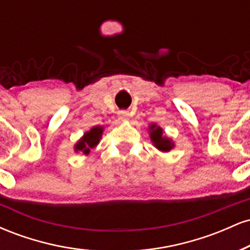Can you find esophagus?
<instances>
[{"label":"esophagus","instance_id":"1","mask_svg":"<svg viewBox=\"0 0 250 250\" xmlns=\"http://www.w3.org/2000/svg\"><path fill=\"white\" fill-rule=\"evenodd\" d=\"M119 117H120V120H121V121H128V120H129V113H128V111H125V110L120 111Z\"/></svg>","mask_w":250,"mask_h":250}]
</instances>
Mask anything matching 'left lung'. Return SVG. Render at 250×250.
Returning a JSON list of instances; mask_svg holds the SVG:
<instances>
[{
	"mask_svg": "<svg viewBox=\"0 0 250 250\" xmlns=\"http://www.w3.org/2000/svg\"><path fill=\"white\" fill-rule=\"evenodd\" d=\"M148 131L154 147L159 149L162 153H168L175 147L173 139L168 137L163 131V129L160 125H157L156 123H150L148 127Z\"/></svg>",
	"mask_w": 250,
	"mask_h": 250,
	"instance_id": "left-lung-1",
	"label": "left lung"
}]
</instances>
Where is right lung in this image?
Wrapping results in <instances>:
<instances>
[{"label": "right lung", "instance_id": "add662e5", "mask_svg": "<svg viewBox=\"0 0 250 250\" xmlns=\"http://www.w3.org/2000/svg\"><path fill=\"white\" fill-rule=\"evenodd\" d=\"M103 125H95L90 130L85 131L81 139L74 145V151L75 153H82L84 155H89L91 149H94L100 143V140L102 139Z\"/></svg>", "mask_w": 250, "mask_h": 250}]
</instances>
